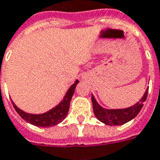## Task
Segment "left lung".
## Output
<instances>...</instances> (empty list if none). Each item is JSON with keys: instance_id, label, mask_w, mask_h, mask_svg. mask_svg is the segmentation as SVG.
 Segmentation results:
<instances>
[{"instance_id": "left-lung-1", "label": "left lung", "mask_w": 160, "mask_h": 160, "mask_svg": "<svg viewBox=\"0 0 160 160\" xmlns=\"http://www.w3.org/2000/svg\"><path fill=\"white\" fill-rule=\"evenodd\" d=\"M148 89H146L143 96L141 99L137 102L134 106L129 108H123V109H107L101 107L97 102L96 98L93 95H92V101L93 112L94 114L98 121L105 123L106 125L110 126H119L125 123L128 122L132 119L138 115L139 112L141 111L143 102L146 100L148 94Z\"/></svg>"}]
</instances>
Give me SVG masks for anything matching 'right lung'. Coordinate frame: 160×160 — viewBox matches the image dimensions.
<instances>
[{
    "label": "right lung",
    "mask_w": 160,
    "mask_h": 160,
    "mask_svg": "<svg viewBox=\"0 0 160 160\" xmlns=\"http://www.w3.org/2000/svg\"><path fill=\"white\" fill-rule=\"evenodd\" d=\"M78 82H79L78 80L75 81V82L67 91L62 100L59 103L57 106H55L54 108L50 109L49 111L43 112V113H38V114L29 113V112H24L20 108H18L12 100H11V102H12L13 107L16 109V111L25 122L31 123L32 125H35V126H38V127H52L54 125H57L60 122H62L67 116L68 109H69L70 100L72 98L73 94L75 92V89L77 87V84Z\"/></svg>",
    "instance_id": "1"
}]
</instances>
